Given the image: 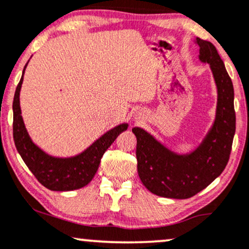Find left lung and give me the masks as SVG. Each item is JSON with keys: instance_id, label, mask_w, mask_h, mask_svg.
I'll return each instance as SVG.
<instances>
[{"instance_id": "left-lung-1", "label": "left lung", "mask_w": 249, "mask_h": 249, "mask_svg": "<svg viewBox=\"0 0 249 249\" xmlns=\"http://www.w3.org/2000/svg\"><path fill=\"white\" fill-rule=\"evenodd\" d=\"M196 43L199 60L210 65L218 94L215 119L203 142L191 153L178 154L143 128H132L139 178L151 193L167 198H190L213 182L229 162L235 133L232 80L213 44L200 38Z\"/></svg>"}]
</instances>
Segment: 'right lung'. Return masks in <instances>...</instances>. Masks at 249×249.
<instances>
[{
	"label": "right lung",
	"mask_w": 249,
	"mask_h": 249,
	"mask_svg": "<svg viewBox=\"0 0 249 249\" xmlns=\"http://www.w3.org/2000/svg\"><path fill=\"white\" fill-rule=\"evenodd\" d=\"M26 66L28 64L23 70L22 77L15 91L13 103V130L17 151L36 178L47 189L53 191L80 189L91 181L97 172L104 152L111 146L121 132L127 130L128 125L126 123L117 125L95 140L88 148L74 157L56 158L47 154L32 142L24 125L22 111H20L19 92Z\"/></svg>",
	"instance_id": "obj_1"
}]
</instances>
